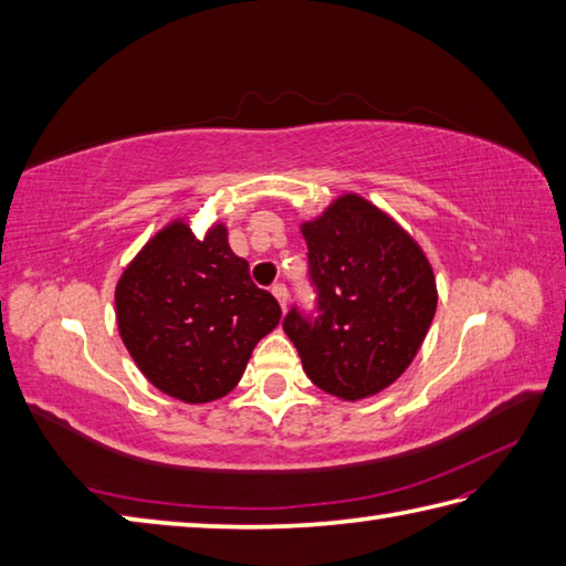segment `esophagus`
<instances>
[{"label": "esophagus", "mask_w": 566, "mask_h": 566, "mask_svg": "<svg viewBox=\"0 0 566 566\" xmlns=\"http://www.w3.org/2000/svg\"><path fill=\"white\" fill-rule=\"evenodd\" d=\"M272 294H274L276 302H280V306L286 308V286L284 284H274L272 286Z\"/></svg>", "instance_id": "esophagus-1"}]
</instances>
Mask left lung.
<instances>
[{
    "label": "left lung",
    "instance_id": "left-lung-1",
    "mask_svg": "<svg viewBox=\"0 0 566 566\" xmlns=\"http://www.w3.org/2000/svg\"><path fill=\"white\" fill-rule=\"evenodd\" d=\"M318 316L292 312L284 334L321 390L358 402L387 390L422 348L437 314V276L409 232L360 193L302 220Z\"/></svg>",
    "mask_w": 566,
    "mask_h": 566
}]
</instances>
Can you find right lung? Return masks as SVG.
I'll list each match as a JSON object with an SVG mask.
<instances>
[{
  "instance_id": "right-lung-1",
  "label": "right lung",
  "mask_w": 566,
  "mask_h": 566,
  "mask_svg": "<svg viewBox=\"0 0 566 566\" xmlns=\"http://www.w3.org/2000/svg\"><path fill=\"white\" fill-rule=\"evenodd\" d=\"M119 338L157 390L206 405L235 390L282 308L258 290L216 220L201 238L179 216L144 242L115 286Z\"/></svg>"
}]
</instances>
